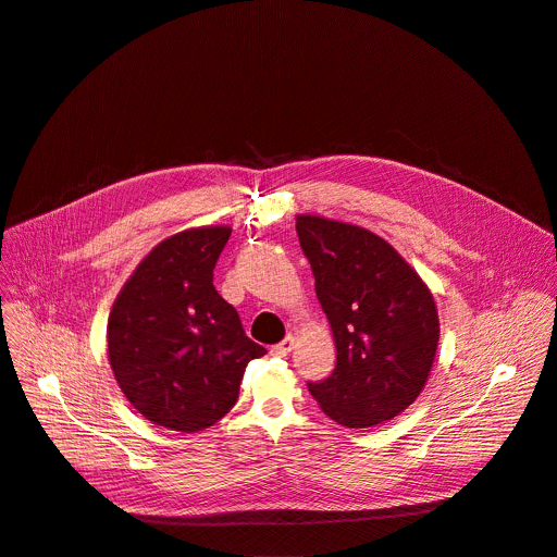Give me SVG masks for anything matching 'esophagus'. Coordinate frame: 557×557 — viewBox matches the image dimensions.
I'll return each instance as SVG.
<instances>
[{
	"label": "esophagus",
	"instance_id": "1",
	"mask_svg": "<svg viewBox=\"0 0 557 557\" xmlns=\"http://www.w3.org/2000/svg\"><path fill=\"white\" fill-rule=\"evenodd\" d=\"M295 347V336L293 334H288L282 343H277V345H273L271 347V351L275 354V356H288V351Z\"/></svg>",
	"mask_w": 557,
	"mask_h": 557
}]
</instances>
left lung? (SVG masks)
<instances>
[{
	"instance_id": "left-lung-1",
	"label": "left lung",
	"mask_w": 557,
	"mask_h": 557,
	"mask_svg": "<svg viewBox=\"0 0 557 557\" xmlns=\"http://www.w3.org/2000/svg\"><path fill=\"white\" fill-rule=\"evenodd\" d=\"M297 236L336 343V367L308 383L323 413L347 429L383 424L422 394L440 341L429 286L381 236L297 216Z\"/></svg>"
}]
</instances>
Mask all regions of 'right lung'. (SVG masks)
I'll use <instances>...</instances> for the list:
<instances>
[{
	"mask_svg": "<svg viewBox=\"0 0 557 557\" xmlns=\"http://www.w3.org/2000/svg\"><path fill=\"white\" fill-rule=\"evenodd\" d=\"M232 230H185L161 240L122 286L107 323L113 376L152 424L197 433L238 400L253 343L214 288V267Z\"/></svg>",
	"mask_w": 557,
	"mask_h": 557,
	"instance_id": "1",
	"label": "right lung"
}]
</instances>
